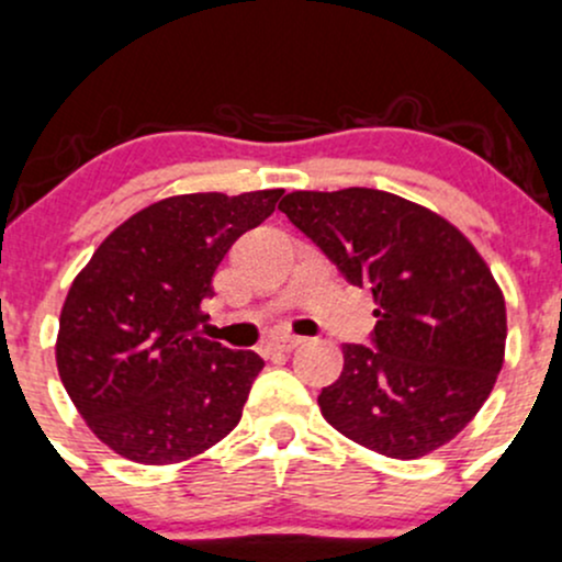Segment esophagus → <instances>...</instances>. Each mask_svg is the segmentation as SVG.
Masks as SVG:
<instances>
[{
    "instance_id": "obj_1",
    "label": "esophagus",
    "mask_w": 562,
    "mask_h": 562,
    "mask_svg": "<svg viewBox=\"0 0 562 562\" xmlns=\"http://www.w3.org/2000/svg\"><path fill=\"white\" fill-rule=\"evenodd\" d=\"M301 341H304V339H301V336L285 334V336H277V339L271 341V347H274L277 352H291V350H296Z\"/></svg>"
}]
</instances>
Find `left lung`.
I'll list each match as a JSON object with an SVG mask.
<instances>
[{
	"label": "left lung",
	"instance_id": "1",
	"mask_svg": "<svg viewBox=\"0 0 562 562\" xmlns=\"http://www.w3.org/2000/svg\"><path fill=\"white\" fill-rule=\"evenodd\" d=\"M280 210L376 306L371 347H341V376L317 395L323 417L387 458L439 450L504 366L506 304L487 263L452 223L387 191H293Z\"/></svg>",
	"mask_w": 562,
	"mask_h": 562
}]
</instances>
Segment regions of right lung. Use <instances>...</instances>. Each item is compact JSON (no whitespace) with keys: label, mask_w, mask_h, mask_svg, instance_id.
Instances as JSON below:
<instances>
[{"label":"right lung","mask_w":562,"mask_h":562,"mask_svg":"<svg viewBox=\"0 0 562 562\" xmlns=\"http://www.w3.org/2000/svg\"><path fill=\"white\" fill-rule=\"evenodd\" d=\"M280 196L164 199L121 223L75 277L58 321V376L110 450L180 463L236 428L263 358L204 339L202 301L234 241Z\"/></svg>","instance_id":"1"}]
</instances>
